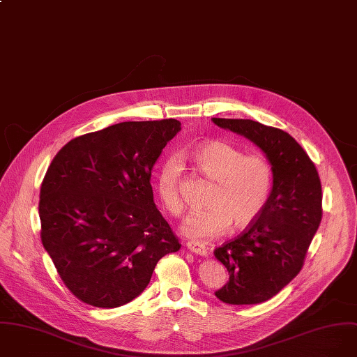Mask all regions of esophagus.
I'll return each instance as SVG.
<instances>
[{"instance_id": "1", "label": "esophagus", "mask_w": 357, "mask_h": 357, "mask_svg": "<svg viewBox=\"0 0 357 357\" xmlns=\"http://www.w3.org/2000/svg\"><path fill=\"white\" fill-rule=\"evenodd\" d=\"M186 247H188V250H189L190 252H193V254H196V255H202V257H207V255H208L207 247H206L204 244H202V243L189 241V243L186 244Z\"/></svg>"}]
</instances>
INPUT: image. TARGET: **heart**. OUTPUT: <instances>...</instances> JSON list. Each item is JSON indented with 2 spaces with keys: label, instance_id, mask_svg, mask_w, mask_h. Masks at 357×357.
I'll use <instances>...</instances> for the list:
<instances>
[{
  "label": "heart",
  "instance_id": "1",
  "mask_svg": "<svg viewBox=\"0 0 357 357\" xmlns=\"http://www.w3.org/2000/svg\"><path fill=\"white\" fill-rule=\"evenodd\" d=\"M197 168L213 179L208 206L193 210L181 231L193 241H207L225 234L234 225L243 228L255 221L266 207L273 188V168L262 154H245L228 143L211 140L192 154ZM181 162L168 158L158 175V195L165 208L179 215L183 200L179 192Z\"/></svg>",
  "mask_w": 357,
  "mask_h": 357
}]
</instances>
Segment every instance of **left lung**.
<instances>
[{
	"instance_id": "8db88e82",
	"label": "left lung",
	"mask_w": 357,
	"mask_h": 357,
	"mask_svg": "<svg viewBox=\"0 0 357 357\" xmlns=\"http://www.w3.org/2000/svg\"><path fill=\"white\" fill-rule=\"evenodd\" d=\"M224 130L252 142L273 168V188L259 217L214 251L229 279L215 297L227 304H259L276 296L301 271L322 217L315 165L286 132L250 119L213 117Z\"/></svg>"
}]
</instances>
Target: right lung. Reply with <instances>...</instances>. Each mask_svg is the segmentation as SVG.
<instances>
[{
	"label": "right lung",
	"mask_w": 357,
	"mask_h": 357,
	"mask_svg": "<svg viewBox=\"0 0 357 357\" xmlns=\"http://www.w3.org/2000/svg\"><path fill=\"white\" fill-rule=\"evenodd\" d=\"M181 130L175 119L122 122L68 142L42 188V244L82 303L128 304L181 244L154 203L151 171Z\"/></svg>",
	"instance_id": "1"
}]
</instances>
